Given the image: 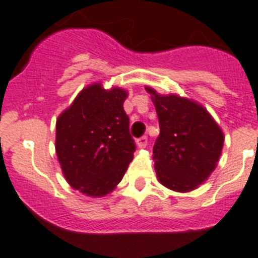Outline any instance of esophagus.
I'll list each match as a JSON object with an SVG mask.
<instances>
[{
	"mask_svg": "<svg viewBox=\"0 0 258 258\" xmlns=\"http://www.w3.org/2000/svg\"><path fill=\"white\" fill-rule=\"evenodd\" d=\"M147 143H148L147 136H142V138H139L138 140H136V144H138L139 148H145L147 147Z\"/></svg>",
	"mask_w": 258,
	"mask_h": 258,
	"instance_id": "esophagus-1",
	"label": "esophagus"
}]
</instances>
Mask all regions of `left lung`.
<instances>
[{"mask_svg":"<svg viewBox=\"0 0 258 258\" xmlns=\"http://www.w3.org/2000/svg\"><path fill=\"white\" fill-rule=\"evenodd\" d=\"M156 106L160 135L153 147L158 180L176 192L205 182L216 169L223 134L203 106L175 95L161 96L148 87Z\"/></svg>","mask_w":258,"mask_h":258,"instance_id":"obj_1","label":"left lung"}]
</instances>
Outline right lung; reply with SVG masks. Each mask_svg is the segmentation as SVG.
I'll use <instances>...</instances> for the list:
<instances>
[{"label": "right lung", "instance_id": "obj_1", "mask_svg": "<svg viewBox=\"0 0 258 258\" xmlns=\"http://www.w3.org/2000/svg\"><path fill=\"white\" fill-rule=\"evenodd\" d=\"M127 92L87 87L58 116L55 151L71 187L104 196L122 180L136 145L123 109Z\"/></svg>", "mask_w": 258, "mask_h": 258}]
</instances>
